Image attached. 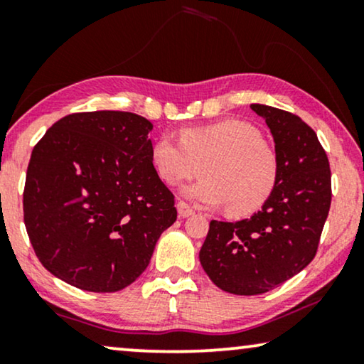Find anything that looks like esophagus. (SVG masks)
<instances>
[{
    "instance_id": "obj_1",
    "label": "esophagus",
    "mask_w": 364,
    "mask_h": 364,
    "mask_svg": "<svg viewBox=\"0 0 364 364\" xmlns=\"http://www.w3.org/2000/svg\"><path fill=\"white\" fill-rule=\"evenodd\" d=\"M177 210H178V215H181L182 218L193 215V208H192L191 205H188L187 202H183V200L177 202Z\"/></svg>"
}]
</instances>
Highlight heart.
Instances as JSON below:
<instances>
[{
    "label": "heart",
    "instance_id": "1",
    "mask_svg": "<svg viewBox=\"0 0 364 364\" xmlns=\"http://www.w3.org/2000/svg\"><path fill=\"white\" fill-rule=\"evenodd\" d=\"M151 162L168 186L191 181L200 168L203 178L188 187L186 196L202 207L227 205L235 217L263 207L280 177V162L263 142V134L237 119L186 127L181 141L161 134L151 146Z\"/></svg>",
    "mask_w": 364,
    "mask_h": 364
}]
</instances>
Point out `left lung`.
<instances>
[{"instance_id": "8db88e82", "label": "left lung", "mask_w": 364, "mask_h": 364, "mask_svg": "<svg viewBox=\"0 0 364 364\" xmlns=\"http://www.w3.org/2000/svg\"><path fill=\"white\" fill-rule=\"evenodd\" d=\"M275 141L280 177L262 210L240 222L212 220L200 248L208 278L233 295H260L316 255L331 205V171L313 129L295 114L252 104Z\"/></svg>"}]
</instances>
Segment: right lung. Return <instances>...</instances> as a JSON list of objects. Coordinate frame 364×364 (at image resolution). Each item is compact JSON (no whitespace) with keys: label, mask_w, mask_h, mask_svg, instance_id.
I'll return each instance as SVG.
<instances>
[{"label":"right lung","mask_w":364,"mask_h":364,"mask_svg":"<svg viewBox=\"0 0 364 364\" xmlns=\"http://www.w3.org/2000/svg\"><path fill=\"white\" fill-rule=\"evenodd\" d=\"M152 122L124 111L74 112L33 149L24 225L43 267L69 285L119 291L146 270L176 197L151 162Z\"/></svg>","instance_id":"add662e5"}]
</instances>
